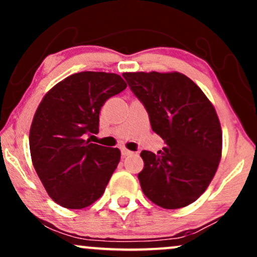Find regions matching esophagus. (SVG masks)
<instances>
[{
	"label": "esophagus",
	"instance_id": "obj_1",
	"mask_svg": "<svg viewBox=\"0 0 257 257\" xmlns=\"http://www.w3.org/2000/svg\"><path fill=\"white\" fill-rule=\"evenodd\" d=\"M120 152H122V155L123 156H129V155H132V151H129L128 149H125V147H122V149H120Z\"/></svg>",
	"mask_w": 257,
	"mask_h": 257
}]
</instances>
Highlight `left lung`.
Segmentation results:
<instances>
[{
	"mask_svg": "<svg viewBox=\"0 0 257 257\" xmlns=\"http://www.w3.org/2000/svg\"><path fill=\"white\" fill-rule=\"evenodd\" d=\"M145 106L152 131L166 141L158 155L143 151L141 190L162 208L193 203L213 180L222 152V131L210 100L180 72H124Z\"/></svg>",
	"mask_w": 257,
	"mask_h": 257,
	"instance_id": "obj_1",
	"label": "left lung"
}]
</instances>
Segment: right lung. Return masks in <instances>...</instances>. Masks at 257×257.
Returning a JSON list of instances; mask_svg holds the SVG:
<instances>
[{
	"label": "right lung",
	"instance_id": "right-lung-1",
	"mask_svg": "<svg viewBox=\"0 0 257 257\" xmlns=\"http://www.w3.org/2000/svg\"><path fill=\"white\" fill-rule=\"evenodd\" d=\"M125 88L116 73L83 71L55 84L38 105L29 137L32 164L59 205L83 209L105 192L120 151L84 135L99 132L102 105Z\"/></svg>",
	"mask_w": 257,
	"mask_h": 257
}]
</instances>
